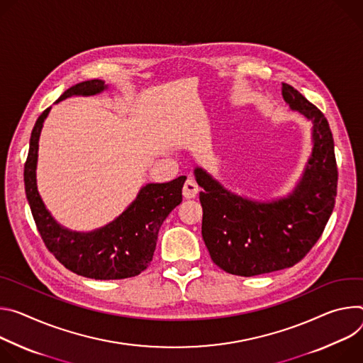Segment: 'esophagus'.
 Listing matches in <instances>:
<instances>
[{"label": "esophagus", "instance_id": "obj_1", "mask_svg": "<svg viewBox=\"0 0 363 363\" xmlns=\"http://www.w3.org/2000/svg\"><path fill=\"white\" fill-rule=\"evenodd\" d=\"M199 191V186L196 184V182L193 179H187L184 182V186H183V196L186 199H193Z\"/></svg>", "mask_w": 363, "mask_h": 363}]
</instances>
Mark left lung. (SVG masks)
Here are the masks:
<instances>
[{"instance_id":"1","label":"left lung","mask_w":363,"mask_h":363,"mask_svg":"<svg viewBox=\"0 0 363 363\" xmlns=\"http://www.w3.org/2000/svg\"><path fill=\"white\" fill-rule=\"evenodd\" d=\"M293 111L313 128V151L300 183L287 197L255 202L226 190L202 169L194 176L203 209L202 236L223 271L252 277L301 261L325 230L337 193L335 143L326 116L289 84L281 88Z\"/></svg>"}]
</instances>
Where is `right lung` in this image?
I'll return each mask as SVG.
<instances>
[{"mask_svg":"<svg viewBox=\"0 0 363 363\" xmlns=\"http://www.w3.org/2000/svg\"><path fill=\"white\" fill-rule=\"evenodd\" d=\"M105 89L104 80H86L65 91L57 102L73 95H96ZM49 112L50 108L45 109L35 121L24 164L26 196L46 248L67 269L86 278L123 279L138 275L152 261L161 225L182 203L186 176L169 183L144 186L127 211L101 229L92 232L69 230L59 225L46 209L35 183L38 138Z\"/></svg>","mask_w":363,"mask_h":363,"instance_id":"right-lung-1","label":"right lung"}]
</instances>
